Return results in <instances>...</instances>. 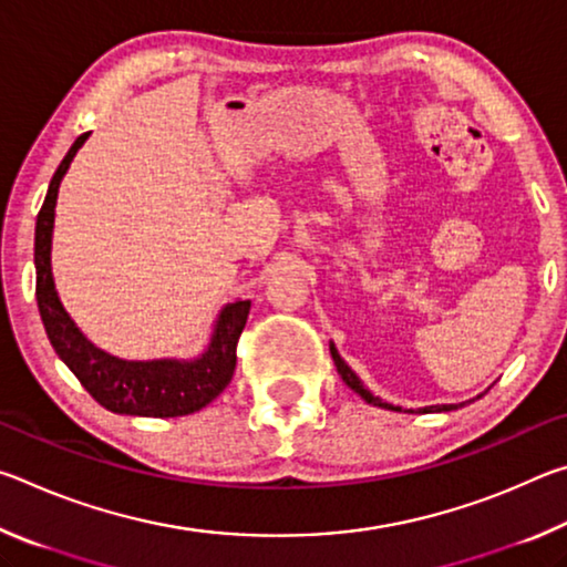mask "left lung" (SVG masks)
<instances>
[{
	"mask_svg": "<svg viewBox=\"0 0 567 567\" xmlns=\"http://www.w3.org/2000/svg\"><path fill=\"white\" fill-rule=\"evenodd\" d=\"M330 352H332V360H334V368H338V372H340V378L344 380V385H348L350 390H354L358 392V395L368 402V405H378V408H385V410H398V412H402V408H395V405H390V402H382L380 398H375L372 395V392L362 385V380L354 375V372L350 370V364L344 362L342 358H340V352H338V348H334V344H330ZM447 412V410H455L453 405H435V408H425L422 412ZM412 412V410H410Z\"/></svg>",
	"mask_w": 567,
	"mask_h": 567,
	"instance_id": "obj_1",
	"label": "left lung"
}]
</instances>
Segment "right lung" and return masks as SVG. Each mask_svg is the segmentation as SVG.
Segmentation results:
<instances>
[{"label":"right lung","instance_id":"obj_1","mask_svg":"<svg viewBox=\"0 0 567 567\" xmlns=\"http://www.w3.org/2000/svg\"><path fill=\"white\" fill-rule=\"evenodd\" d=\"M90 132L80 134L56 167L47 189L44 205L37 215L34 265H37V305L54 352L74 372L82 388L117 415L179 417L209 405L235 375L237 340L245 330L249 300L223 307L207 350L195 360H120L84 338L60 302L52 277V229L56 192L64 172Z\"/></svg>","mask_w":567,"mask_h":567}]
</instances>
